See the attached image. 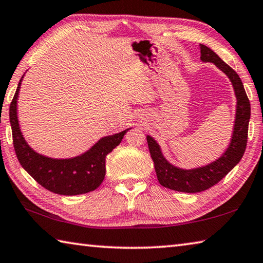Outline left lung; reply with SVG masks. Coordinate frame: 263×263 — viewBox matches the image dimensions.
Returning a JSON list of instances; mask_svg holds the SVG:
<instances>
[{
	"label": "left lung",
	"mask_w": 263,
	"mask_h": 263,
	"mask_svg": "<svg viewBox=\"0 0 263 263\" xmlns=\"http://www.w3.org/2000/svg\"><path fill=\"white\" fill-rule=\"evenodd\" d=\"M199 48H201V60L203 62H212L221 72L228 75L233 86L235 97H237V110H235L232 139H231L228 149L222 153L220 158L206 166L183 169L169 163L163 157L158 142L151 136L146 137L159 183L168 189L190 194L199 193V191L211 188L237 166L246 149L248 123L251 118V103H249L239 75L226 62L222 61L211 48L202 45V44L199 45Z\"/></svg>",
	"instance_id": "obj_1"
}]
</instances>
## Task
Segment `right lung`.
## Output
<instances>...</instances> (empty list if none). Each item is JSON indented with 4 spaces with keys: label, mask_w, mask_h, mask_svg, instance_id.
<instances>
[{
    "label": "right lung",
    "mask_w": 263,
    "mask_h": 263,
    "mask_svg": "<svg viewBox=\"0 0 263 263\" xmlns=\"http://www.w3.org/2000/svg\"><path fill=\"white\" fill-rule=\"evenodd\" d=\"M23 77L9 109L14 148L22 167L42 186L58 195H81L99 188L105 176L106 155L121 144L124 135L131 127L101 138L91 148L78 157L53 159L39 154L24 139L17 117V100Z\"/></svg>",
    "instance_id": "right-lung-1"
}]
</instances>
